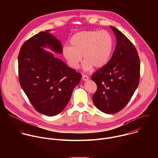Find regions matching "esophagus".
Here are the masks:
<instances>
[{
	"instance_id": "34e87169",
	"label": "esophagus",
	"mask_w": 158,
	"mask_h": 158,
	"mask_svg": "<svg viewBox=\"0 0 158 158\" xmlns=\"http://www.w3.org/2000/svg\"><path fill=\"white\" fill-rule=\"evenodd\" d=\"M82 79L84 81H86L89 80V77L87 76L86 75H83L82 77Z\"/></svg>"
}]
</instances>
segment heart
<instances>
[{
	"label": "heart",
	"instance_id": "1",
	"mask_svg": "<svg viewBox=\"0 0 158 158\" xmlns=\"http://www.w3.org/2000/svg\"><path fill=\"white\" fill-rule=\"evenodd\" d=\"M113 39L105 31H85L77 32L70 39V47L65 46L62 54L67 64L74 69L78 68L82 60L83 68L99 69L108 62L113 49Z\"/></svg>",
	"mask_w": 158,
	"mask_h": 158
}]
</instances>
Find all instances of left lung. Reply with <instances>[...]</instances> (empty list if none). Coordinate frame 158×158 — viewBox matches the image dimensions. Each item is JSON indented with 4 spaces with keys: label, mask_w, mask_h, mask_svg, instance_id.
<instances>
[{
    "label": "left lung",
    "mask_w": 158,
    "mask_h": 158,
    "mask_svg": "<svg viewBox=\"0 0 158 158\" xmlns=\"http://www.w3.org/2000/svg\"><path fill=\"white\" fill-rule=\"evenodd\" d=\"M117 40L109 62L91 77L97 84L93 96L95 106L112 114L122 110L137 89L140 78V60L133 44L120 31L110 26Z\"/></svg>",
    "instance_id": "left-lung-1"
}]
</instances>
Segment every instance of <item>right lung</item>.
<instances>
[{
  "instance_id": "1",
  "label": "right lung",
  "mask_w": 158,
  "mask_h": 158,
  "mask_svg": "<svg viewBox=\"0 0 158 158\" xmlns=\"http://www.w3.org/2000/svg\"><path fill=\"white\" fill-rule=\"evenodd\" d=\"M49 32H40L23 44L18 56V70L20 84L35 109L54 116L69 102L82 75L42 49L62 53L60 41Z\"/></svg>"
}]
</instances>
